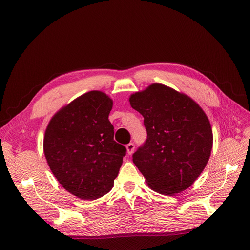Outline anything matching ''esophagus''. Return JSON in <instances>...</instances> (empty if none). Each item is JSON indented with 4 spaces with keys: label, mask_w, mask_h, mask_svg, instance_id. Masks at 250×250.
Segmentation results:
<instances>
[{
    "label": "esophagus",
    "mask_w": 250,
    "mask_h": 250,
    "mask_svg": "<svg viewBox=\"0 0 250 250\" xmlns=\"http://www.w3.org/2000/svg\"><path fill=\"white\" fill-rule=\"evenodd\" d=\"M126 148H127V153L128 154H132L134 149H135V145L133 144V142H130L129 145H127Z\"/></svg>",
    "instance_id": "1"
}]
</instances>
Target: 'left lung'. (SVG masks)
I'll list each match as a JSON object with an SVG mask.
<instances>
[{
	"label": "left lung",
	"mask_w": 250,
	"mask_h": 250,
	"mask_svg": "<svg viewBox=\"0 0 250 250\" xmlns=\"http://www.w3.org/2000/svg\"><path fill=\"white\" fill-rule=\"evenodd\" d=\"M144 116L147 138L132 160L148 186L162 194L184 191L207 166L212 131L200 106L183 93L154 83L129 99Z\"/></svg>",
	"instance_id": "8db88e82"
}]
</instances>
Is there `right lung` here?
Masks as SVG:
<instances>
[{"label":"right lung","instance_id":"obj_1","mask_svg":"<svg viewBox=\"0 0 250 250\" xmlns=\"http://www.w3.org/2000/svg\"><path fill=\"white\" fill-rule=\"evenodd\" d=\"M112 100L89 91L64 106L50 121L43 151L50 169L67 191L93 200L108 193L126 156L109 121Z\"/></svg>","mask_w":250,"mask_h":250}]
</instances>
